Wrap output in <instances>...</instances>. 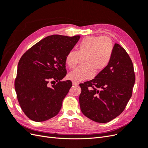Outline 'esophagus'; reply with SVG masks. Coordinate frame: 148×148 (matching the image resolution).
<instances>
[{
	"label": "esophagus",
	"instance_id": "1",
	"mask_svg": "<svg viewBox=\"0 0 148 148\" xmlns=\"http://www.w3.org/2000/svg\"><path fill=\"white\" fill-rule=\"evenodd\" d=\"M72 84L74 85V86H77V85L78 84V83L77 82H74V81H72Z\"/></svg>",
	"mask_w": 148,
	"mask_h": 148
}]
</instances>
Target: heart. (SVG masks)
<instances>
[{
  "label": "heart",
  "mask_w": 148,
  "mask_h": 148,
  "mask_svg": "<svg viewBox=\"0 0 148 148\" xmlns=\"http://www.w3.org/2000/svg\"><path fill=\"white\" fill-rule=\"evenodd\" d=\"M114 43L107 36H87L80 42L77 51H70L65 57L70 69L77 66L84 58L83 65L71 71L68 78L76 82L91 79L95 71L99 73L109 65L114 53Z\"/></svg>",
  "instance_id": "obj_1"
}]
</instances>
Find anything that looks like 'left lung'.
<instances>
[{
	"instance_id": "left-lung-1",
	"label": "left lung",
	"mask_w": 148,
	"mask_h": 148,
	"mask_svg": "<svg viewBox=\"0 0 148 148\" xmlns=\"http://www.w3.org/2000/svg\"><path fill=\"white\" fill-rule=\"evenodd\" d=\"M135 82L130 57L115 43L109 65L92 80L79 84L82 92L79 101L82 113L98 123L110 122L124 110L132 97Z\"/></svg>"
}]
</instances>
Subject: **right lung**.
<instances>
[{
    "instance_id": "obj_1",
    "label": "right lung",
    "mask_w": 148,
    "mask_h": 148,
    "mask_svg": "<svg viewBox=\"0 0 148 148\" xmlns=\"http://www.w3.org/2000/svg\"><path fill=\"white\" fill-rule=\"evenodd\" d=\"M79 38L80 36H49L21 57L15 89L22 110L31 120L43 122L59 112L72 86L70 80L61 82L66 75L65 57ZM53 82L58 83L51 85Z\"/></svg>"
}]
</instances>
